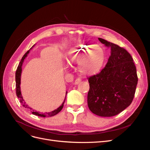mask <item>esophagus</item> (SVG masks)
Here are the masks:
<instances>
[{
	"instance_id": "34e87169",
	"label": "esophagus",
	"mask_w": 150,
	"mask_h": 150,
	"mask_svg": "<svg viewBox=\"0 0 150 150\" xmlns=\"http://www.w3.org/2000/svg\"><path fill=\"white\" fill-rule=\"evenodd\" d=\"M81 81H82V80H81V78H77L76 80H75V84H78L79 83H81Z\"/></svg>"
}]
</instances>
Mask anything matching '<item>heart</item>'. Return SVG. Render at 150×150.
I'll return each instance as SVG.
<instances>
[{
  "label": "heart",
  "mask_w": 150,
  "mask_h": 150,
  "mask_svg": "<svg viewBox=\"0 0 150 150\" xmlns=\"http://www.w3.org/2000/svg\"><path fill=\"white\" fill-rule=\"evenodd\" d=\"M105 52L101 47L81 44L71 49L67 53V61L78 64V69L84 75L97 73L105 60Z\"/></svg>",
  "instance_id": "obj_1"
}]
</instances>
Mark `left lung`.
<instances>
[{
	"label": "left lung",
	"instance_id": "1",
	"mask_svg": "<svg viewBox=\"0 0 150 150\" xmlns=\"http://www.w3.org/2000/svg\"><path fill=\"white\" fill-rule=\"evenodd\" d=\"M111 48L105 67L88 78V105L94 114L103 117L118 115L132 103L138 84L137 68L130 54L123 47L98 38Z\"/></svg>",
	"mask_w": 150,
	"mask_h": 150
}]
</instances>
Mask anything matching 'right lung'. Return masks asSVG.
Masks as SVG:
<instances>
[{
	"label": "right lung",
	"instance_id": "obj_1",
	"mask_svg": "<svg viewBox=\"0 0 150 150\" xmlns=\"http://www.w3.org/2000/svg\"><path fill=\"white\" fill-rule=\"evenodd\" d=\"M32 47L30 49H31ZM30 49L29 50V51L27 52L24 56L22 57V59L21 60L19 64V66H18L17 67V69L16 70V95L17 98H19V101H20V103H21V104L22 106H23L25 109H27V110H30V111L32 112V113H33V115H35L36 116H40V117H51V116H55L56 115H57V113L59 112L63 108V106H64V102H65V100H66V95H67V92H66V96H65V98H64V101H63L62 104H61V106H60L57 109H56V110H54L51 112H38V111H36L34 110H32V108H30L28 104H26L25 102L24 101V100L23 99V98H22V94H21V88H20V84H21V72H22V63H23L24 62V60L25 59V58L27 57V56H28V54H29V51Z\"/></svg>",
	"mask_w": 150,
	"mask_h": 150
}]
</instances>
